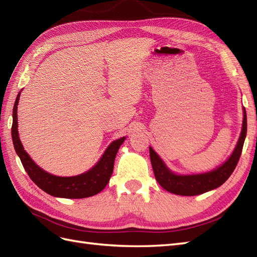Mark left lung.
Wrapping results in <instances>:
<instances>
[{"instance_id": "8db88e82", "label": "left lung", "mask_w": 257, "mask_h": 257, "mask_svg": "<svg viewBox=\"0 0 257 257\" xmlns=\"http://www.w3.org/2000/svg\"><path fill=\"white\" fill-rule=\"evenodd\" d=\"M244 109V117H243V124L241 136L239 138L238 144L233 151L229 160L222 164L220 167L201 175H192V176H178L165 166V164L162 162L154 151L150 148V159L152 163L154 176L160 185L167 190L168 192L178 195H197L205 193L210 190L220 187L225 182L236 167L240 156L242 153L243 144H244L245 136H246V111Z\"/></svg>"}]
</instances>
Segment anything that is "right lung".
Returning <instances> with one entry per match:
<instances>
[{
  "instance_id": "obj_1",
  "label": "right lung",
  "mask_w": 257,
  "mask_h": 257,
  "mask_svg": "<svg viewBox=\"0 0 257 257\" xmlns=\"http://www.w3.org/2000/svg\"><path fill=\"white\" fill-rule=\"evenodd\" d=\"M19 94L21 92L17 95L14 109H13L12 137L16 153L31 180L48 194L65 197V199H83V197H89L101 192L106 187L113 174L117 151L124 141V137L110 143L100 162L87 173L75 177H57L48 174L30 159L19 139L17 130V105Z\"/></svg>"
}]
</instances>
